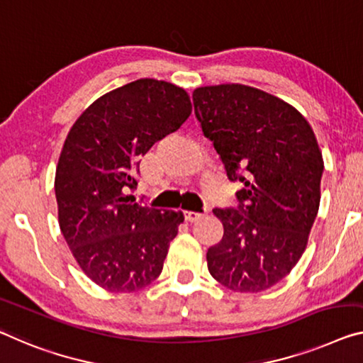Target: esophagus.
<instances>
[{
  "label": "esophagus",
  "mask_w": 363,
  "mask_h": 363,
  "mask_svg": "<svg viewBox=\"0 0 363 363\" xmlns=\"http://www.w3.org/2000/svg\"><path fill=\"white\" fill-rule=\"evenodd\" d=\"M201 216H203V214H201V213H194V211H185V219H186L188 222L198 220Z\"/></svg>",
  "instance_id": "esophagus-1"
}]
</instances>
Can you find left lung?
I'll return each instance as SVG.
<instances>
[{"instance_id": "1", "label": "left lung", "mask_w": 363, "mask_h": 363, "mask_svg": "<svg viewBox=\"0 0 363 363\" xmlns=\"http://www.w3.org/2000/svg\"><path fill=\"white\" fill-rule=\"evenodd\" d=\"M193 104L228 180L243 183L237 209L213 211L224 237L208 250V269L230 291H266L298 263L320 208L315 133L291 104L256 87H198Z\"/></svg>"}]
</instances>
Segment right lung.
<instances>
[{"instance_id":"1","label":"right lung","mask_w":363,"mask_h":363,"mask_svg":"<svg viewBox=\"0 0 363 363\" xmlns=\"http://www.w3.org/2000/svg\"><path fill=\"white\" fill-rule=\"evenodd\" d=\"M191 113L185 89L138 79L89 105L66 136L55 175L61 233L84 274L135 292L162 272L182 211L136 203L139 159Z\"/></svg>"}]
</instances>
